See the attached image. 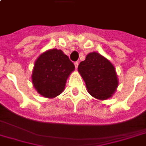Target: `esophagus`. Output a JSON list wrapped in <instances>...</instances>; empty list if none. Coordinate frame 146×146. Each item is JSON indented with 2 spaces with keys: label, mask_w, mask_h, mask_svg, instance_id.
<instances>
[{
  "label": "esophagus",
  "mask_w": 146,
  "mask_h": 146,
  "mask_svg": "<svg viewBox=\"0 0 146 146\" xmlns=\"http://www.w3.org/2000/svg\"><path fill=\"white\" fill-rule=\"evenodd\" d=\"M74 65H75V67H76V69H77V67H78V65H79V62L77 61V62H74Z\"/></svg>",
  "instance_id": "1"
}]
</instances>
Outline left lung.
<instances>
[{"instance_id":"1","label":"left lung","mask_w":146,"mask_h":146,"mask_svg":"<svg viewBox=\"0 0 146 146\" xmlns=\"http://www.w3.org/2000/svg\"><path fill=\"white\" fill-rule=\"evenodd\" d=\"M78 71L89 94L98 100L112 97L118 87L115 67L99 53H89L85 60L79 64Z\"/></svg>"}]
</instances>
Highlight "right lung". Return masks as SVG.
Masks as SVG:
<instances>
[{
    "instance_id": "right-lung-1",
    "label": "right lung",
    "mask_w": 146,
    "mask_h": 146,
    "mask_svg": "<svg viewBox=\"0 0 146 146\" xmlns=\"http://www.w3.org/2000/svg\"><path fill=\"white\" fill-rule=\"evenodd\" d=\"M74 70L73 63L62 51L50 49L35 62L32 73L33 87L45 98H54L63 92L67 78Z\"/></svg>"
}]
</instances>
